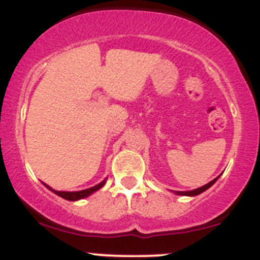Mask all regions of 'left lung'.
Masks as SVG:
<instances>
[{
  "mask_svg": "<svg viewBox=\"0 0 260 260\" xmlns=\"http://www.w3.org/2000/svg\"><path fill=\"white\" fill-rule=\"evenodd\" d=\"M219 178V176L218 177H216L214 178V180H212L211 182H208L207 185H205V186H202V187H200V188H196V189H192V191H176L175 193L176 194H180V196H197V194H200V193H202V192H205L206 189H208L209 187H211L212 185H213L214 182H216L217 180H218Z\"/></svg>",
  "mask_w": 260,
  "mask_h": 260,
  "instance_id": "1",
  "label": "left lung"
}]
</instances>
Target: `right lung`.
I'll list each match as a JSON object with an SVG mask.
<instances>
[{
	"instance_id": "1",
	"label": "right lung",
	"mask_w": 260,
	"mask_h": 260,
	"mask_svg": "<svg viewBox=\"0 0 260 260\" xmlns=\"http://www.w3.org/2000/svg\"><path fill=\"white\" fill-rule=\"evenodd\" d=\"M105 181H107V178H105L103 182H100L99 185L94 186V187H90V188H86V189H82V191H77V192H64V191H55V189H53L49 187L48 185H46V183H43L44 186L47 187L48 189H51L52 192H54L57 196L64 198V200H68V201H78V200H82V198H85L88 196H90L91 193H94V192L98 191V189L102 188L103 186L105 185Z\"/></svg>"
}]
</instances>
